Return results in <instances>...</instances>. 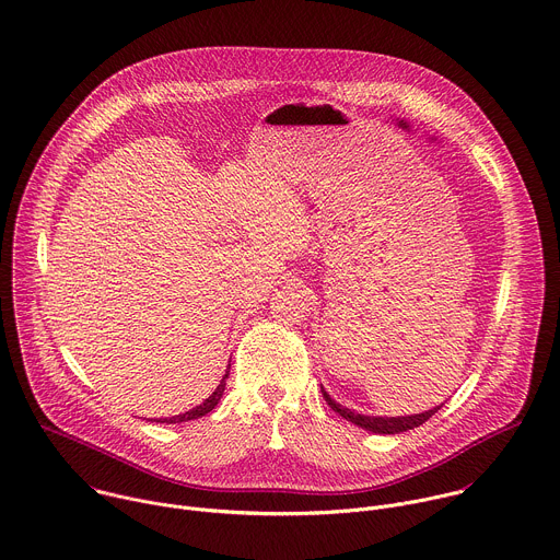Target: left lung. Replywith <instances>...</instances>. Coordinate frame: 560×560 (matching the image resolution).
Wrapping results in <instances>:
<instances>
[{"instance_id":"1","label":"left lung","mask_w":560,"mask_h":560,"mask_svg":"<svg viewBox=\"0 0 560 560\" xmlns=\"http://www.w3.org/2000/svg\"><path fill=\"white\" fill-rule=\"evenodd\" d=\"M320 392H323L325 402H327V405H329V407H331L340 418H345L347 422H351V424H355V427H360V429H364V431H369V433H378V435H396V433H405V431L418 429L420 424H424L429 418H433V416L442 409V405H440V407H433V409H429V411H424V413L398 416V418L362 416V413L351 411V409H347V407L338 405L336 400H331V398H329V394H327L323 387H320Z\"/></svg>"}]
</instances>
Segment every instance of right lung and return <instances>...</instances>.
<instances>
[{
	"label": "right lung",
	"instance_id": "add662e5",
	"mask_svg": "<svg viewBox=\"0 0 560 560\" xmlns=\"http://www.w3.org/2000/svg\"><path fill=\"white\" fill-rule=\"evenodd\" d=\"M231 369V366H229ZM226 378H229V371H226V376L222 378V383L218 385V389L202 402V405H198L196 409H191V411H186V413H179V416H173V418H160V420H155V422H160V424H182V422H189V420H198V418H202V416H207V413H211L215 407H218V402L222 400V396H224V389H226Z\"/></svg>",
	"mask_w": 560,
	"mask_h": 560
}]
</instances>
